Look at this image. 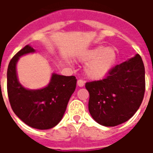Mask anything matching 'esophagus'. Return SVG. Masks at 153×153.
I'll use <instances>...</instances> for the list:
<instances>
[{
	"label": "esophagus",
	"instance_id": "34e87169",
	"mask_svg": "<svg viewBox=\"0 0 153 153\" xmlns=\"http://www.w3.org/2000/svg\"><path fill=\"white\" fill-rule=\"evenodd\" d=\"M77 85L79 86V87H82V86L85 85V82L83 80H82V79H79L78 82H77Z\"/></svg>",
	"mask_w": 153,
	"mask_h": 153
}]
</instances>
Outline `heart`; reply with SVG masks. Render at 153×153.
Segmentation results:
<instances>
[{"label":"heart","instance_id":"b5f03b06","mask_svg":"<svg viewBox=\"0 0 153 153\" xmlns=\"http://www.w3.org/2000/svg\"><path fill=\"white\" fill-rule=\"evenodd\" d=\"M79 59L87 62L84 69L86 77L92 80H98L107 75L114 67L117 53L113 48L98 46L85 51Z\"/></svg>","mask_w":153,"mask_h":153}]
</instances>
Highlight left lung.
Here are the masks:
<instances>
[{
  "mask_svg": "<svg viewBox=\"0 0 153 153\" xmlns=\"http://www.w3.org/2000/svg\"><path fill=\"white\" fill-rule=\"evenodd\" d=\"M88 108L96 122L107 127L118 126L135 114L144 98L145 71L140 55L117 65L105 79L86 82Z\"/></svg>",
  "mask_w": 153,
  "mask_h": 153,
  "instance_id": "obj_1",
  "label": "left lung"
}]
</instances>
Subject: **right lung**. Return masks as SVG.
<instances>
[{"label": "right lung", "instance_id": "add662e5", "mask_svg": "<svg viewBox=\"0 0 153 153\" xmlns=\"http://www.w3.org/2000/svg\"><path fill=\"white\" fill-rule=\"evenodd\" d=\"M36 50L28 45L11 59L7 71L8 99L15 114L30 127L49 129L62 120L67 104L76 87L74 76H64L52 73L49 83L37 90H30L19 82L16 64L21 56Z\"/></svg>", "mask_w": 153, "mask_h": 153}]
</instances>
